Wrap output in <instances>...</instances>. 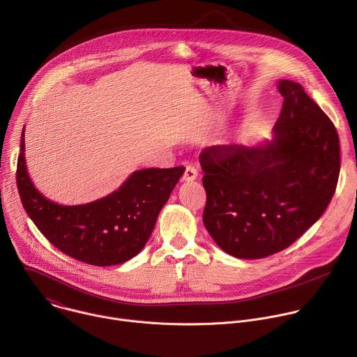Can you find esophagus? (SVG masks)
<instances>
[{
    "mask_svg": "<svg viewBox=\"0 0 357 357\" xmlns=\"http://www.w3.org/2000/svg\"><path fill=\"white\" fill-rule=\"evenodd\" d=\"M197 178V169L193 165H188L183 172V181H193Z\"/></svg>",
    "mask_w": 357,
    "mask_h": 357,
    "instance_id": "esophagus-1",
    "label": "esophagus"
}]
</instances>
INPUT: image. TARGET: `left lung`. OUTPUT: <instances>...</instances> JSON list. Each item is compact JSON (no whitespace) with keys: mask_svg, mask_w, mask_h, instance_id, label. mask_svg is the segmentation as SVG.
I'll return each instance as SVG.
<instances>
[{"mask_svg":"<svg viewBox=\"0 0 357 357\" xmlns=\"http://www.w3.org/2000/svg\"><path fill=\"white\" fill-rule=\"evenodd\" d=\"M284 97L271 142L215 145L199 155L203 225L227 254L264 259L289 247L326 211L340 171L339 135L299 83Z\"/></svg>","mask_w":357,"mask_h":357,"instance_id":"left-lung-1","label":"left lung"}]
</instances>
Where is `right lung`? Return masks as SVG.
<instances>
[{
	"instance_id": "obj_1",
	"label": "right lung",
	"mask_w": 357,
	"mask_h": 357,
	"mask_svg": "<svg viewBox=\"0 0 357 357\" xmlns=\"http://www.w3.org/2000/svg\"><path fill=\"white\" fill-rule=\"evenodd\" d=\"M25 139L17 164L22 206L39 231L62 252L86 264L107 267L128 261L144 248L183 167L135 171L119 190L87 205L62 206L43 197L25 165Z\"/></svg>"
}]
</instances>
